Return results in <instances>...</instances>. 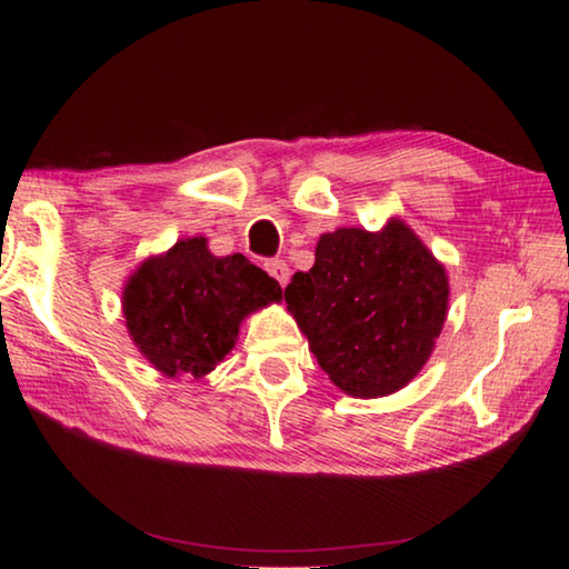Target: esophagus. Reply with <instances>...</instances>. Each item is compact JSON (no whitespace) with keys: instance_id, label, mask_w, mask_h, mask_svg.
<instances>
[{"instance_id":"1","label":"esophagus","mask_w":569,"mask_h":569,"mask_svg":"<svg viewBox=\"0 0 569 569\" xmlns=\"http://www.w3.org/2000/svg\"><path fill=\"white\" fill-rule=\"evenodd\" d=\"M266 271L271 273L281 286L288 283V266H286V261H278V258H276V261H268L266 263Z\"/></svg>"}]
</instances>
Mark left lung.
<instances>
[{"instance_id":"8db88e82","label":"left lung","mask_w":569,"mask_h":569,"mask_svg":"<svg viewBox=\"0 0 569 569\" xmlns=\"http://www.w3.org/2000/svg\"><path fill=\"white\" fill-rule=\"evenodd\" d=\"M288 311L321 369L351 397L399 391L427 363L447 319V273L401 223L321 236L316 263L286 286Z\"/></svg>"}]
</instances>
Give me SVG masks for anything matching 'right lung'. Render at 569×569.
I'll return each instance as SVG.
<instances>
[{"instance_id": "obj_1", "label": "right lung", "mask_w": 569, "mask_h": 569, "mask_svg": "<svg viewBox=\"0 0 569 569\" xmlns=\"http://www.w3.org/2000/svg\"><path fill=\"white\" fill-rule=\"evenodd\" d=\"M281 298L276 278L246 256L216 258L188 238L150 258L124 288L128 331L166 377H203L233 349L238 323Z\"/></svg>"}]
</instances>
